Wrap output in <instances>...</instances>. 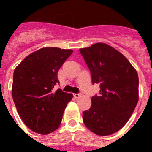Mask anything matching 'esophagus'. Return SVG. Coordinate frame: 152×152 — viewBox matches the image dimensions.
<instances>
[{"label":"esophagus","instance_id":"34e87169","mask_svg":"<svg viewBox=\"0 0 152 152\" xmlns=\"http://www.w3.org/2000/svg\"><path fill=\"white\" fill-rule=\"evenodd\" d=\"M80 94H74V96H75V98H79L80 96Z\"/></svg>","mask_w":152,"mask_h":152}]
</instances>
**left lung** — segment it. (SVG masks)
Here are the masks:
<instances>
[{"label": "left lung", "instance_id": "8db88e82", "mask_svg": "<svg viewBox=\"0 0 152 152\" xmlns=\"http://www.w3.org/2000/svg\"><path fill=\"white\" fill-rule=\"evenodd\" d=\"M91 71L93 84H100V96L91 98L83 112L87 128L100 136L112 135L125 126L139 101V76L122 53L102 42L79 49Z\"/></svg>", "mask_w": 152, "mask_h": 152}]
</instances>
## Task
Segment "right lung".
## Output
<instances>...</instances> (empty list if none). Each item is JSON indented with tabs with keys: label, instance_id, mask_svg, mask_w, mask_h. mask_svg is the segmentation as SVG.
Returning <instances> with one entry per match:
<instances>
[{
	"label": "right lung",
	"instance_id": "obj_1",
	"mask_svg": "<svg viewBox=\"0 0 152 152\" xmlns=\"http://www.w3.org/2000/svg\"><path fill=\"white\" fill-rule=\"evenodd\" d=\"M72 49L45 47L26 56L14 70L12 96L28 128L47 135L61 124L63 113L73 97L61 89L54 91L58 72Z\"/></svg>",
	"mask_w": 152,
	"mask_h": 152
}]
</instances>
